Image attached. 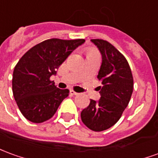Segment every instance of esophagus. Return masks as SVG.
Listing matches in <instances>:
<instances>
[{"label": "esophagus", "mask_w": 158, "mask_h": 158, "mask_svg": "<svg viewBox=\"0 0 158 158\" xmlns=\"http://www.w3.org/2000/svg\"><path fill=\"white\" fill-rule=\"evenodd\" d=\"M70 94L73 95V96H75V95H78V93H77L76 91H74L73 90H70Z\"/></svg>", "instance_id": "esophagus-1"}]
</instances>
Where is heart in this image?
Segmentation results:
<instances>
[{"label":"heart","mask_w":158,"mask_h":158,"mask_svg":"<svg viewBox=\"0 0 158 158\" xmlns=\"http://www.w3.org/2000/svg\"><path fill=\"white\" fill-rule=\"evenodd\" d=\"M98 56V53L95 48H90L87 49V56Z\"/></svg>","instance_id":"obj_1"}]
</instances>
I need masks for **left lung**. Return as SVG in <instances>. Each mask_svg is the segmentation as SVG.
Instances as JSON below:
<instances>
[{
    "instance_id": "8db88e82",
    "label": "left lung",
    "mask_w": 158,
    "mask_h": 158,
    "mask_svg": "<svg viewBox=\"0 0 158 158\" xmlns=\"http://www.w3.org/2000/svg\"><path fill=\"white\" fill-rule=\"evenodd\" d=\"M102 55V65L98 79L101 98L90 100L80 114L83 123L95 132L109 129L117 122L132 97L133 78L127 60L108 41L91 39Z\"/></svg>"
}]
</instances>
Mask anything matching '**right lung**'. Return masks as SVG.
<instances>
[{"label":"right lung","instance_id":"1","mask_svg":"<svg viewBox=\"0 0 158 158\" xmlns=\"http://www.w3.org/2000/svg\"><path fill=\"white\" fill-rule=\"evenodd\" d=\"M85 39L51 38L30 48L18 61L13 74V93L22 114L42 123L56 114L69 90H60L50 80L56 69Z\"/></svg>","mask_w":158,"mask_h":158}]
</instances>
